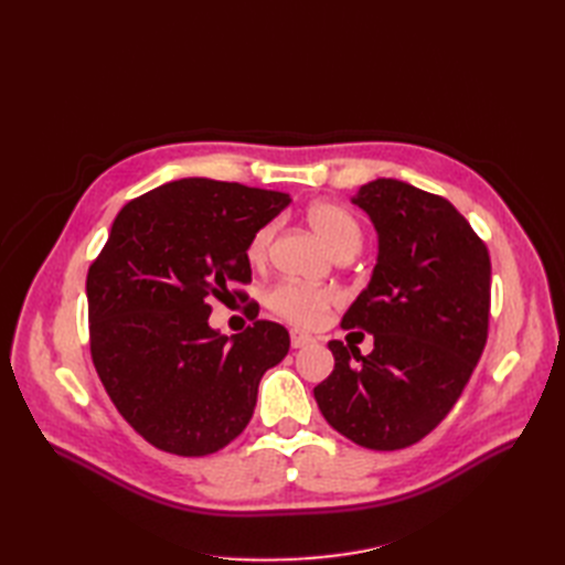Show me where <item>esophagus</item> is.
I'll use <instances>...</instances> for the list:
<instances>
[{
	"label": "esophagus",
	"mask_w": 565,
	"mask_h": 565,
	"mask_svg": "<svg viewBox=\"0 0 565 565\" xmlns=\"http://www.w3.org/2000/svg\"><path fill=\"white\" fill-rule=\"evenodd\" d=\"M289 341H292V349H303V347L313 344V337L301 332V330H292L289 332Z\"/></svg>",
	"instance_id": "34e87169"
}]
</instances>
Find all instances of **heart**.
I'll list each match as a JSON object with an SVG mask.
<instances>
[{"mask_svg": "<svg viewBox=\"0 0 565 565\" xmlns=\"http://www.w3.org/2000/svg\"><path fill=\"white\" fill-rule=\"evenodd\" d=\"M306 218L320 241L334 254H355L363 243V233L351 212L339 207L334 202H316L306 210ZM276 224H264L256 228L247 245V259L262 264L268 254ZM339 301V292L332 287H309L299 282H280L268 292L270 309L285 320L301 324V328H316L324 313Z\"/></svg>", "mask_w": 565, "mask_h": 565, "instance_id": "1", "label": "heart"}]
</instances>
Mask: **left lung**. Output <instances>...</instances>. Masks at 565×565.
Here are the masks:
<instances>
[{"mask_svg": "<svg viewBox=\"0 0 565 565\" xmlns=\"http://www.w3.org/2000/svg\"><path fill=\"white\" fill-rule=\"evenodd\" d=\"M351 202L374 224L380 254L341 328L370 332L374 349L330 341L334 370L313 396L341 436L401 450L446 419L483 353L490 254L446 198L405 181H370Z\"/></svg>", "mask_w": 565, "mask_h": 565, "instance_id": "1", "label": "left lung"}]
</instances>
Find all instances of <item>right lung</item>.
<instances>
[{
  "instance_id": "obj_1",
  "label": "right lung",
  "mask_w": 565,
  "mask_h": 565,
  "mask_svg": "<svg viewBox=\"0 0 565 565\" xmlns=\"http://www.w3.org/2000/svg\"><path fill=\"white\" fill-rule=\"evenodd\" d=\"M287 204L278 191L181 179L115 216L87 273L89 347L117 413L150 446L202 457L249 424L259 382L287 355L289 334L270 320L218 334L210 299L224 301L231 285L252 280L249 237Z\"/></svg>"
}]
</instances>
